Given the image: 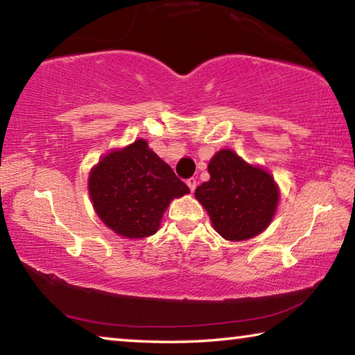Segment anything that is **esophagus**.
<instances>
[{
	"instance_id": "esophagus-1",
	"label": "esophagus",
	"mask_w": 355,
	"mask_h": 355,
	"mask_svg": "<svg viewBox=\"0 0 355 355\" xmlns=\"http://www.w3.org/2000/svg\"><path fill=\"white\" fill-rule=\"evenodd\" d=\"M196 178H194V177H191V178H188L187 180V184H188V188H189V191H194V189H196Z\"/></svg>"
}]
</instances>
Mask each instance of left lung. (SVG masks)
Wrapping results in <instances>:
<instances>
[{
  "mask_svg": "<svg viewBox=\"0 0 355 355\" xmlns=\"http://www.w3.org/2000/svg\"><path fill=\"white\" fill-rule=\"evenodd\" d=\"M207 171L211 180L199 184L194 196L222 238L244 241L270 225L279 198L270 173L249 166L232 149L218 151Z\"/></svg>",
  "mask_w": 355,
  "mask_h": 355,
  "instance_id": "1",
  "label": "left lung"
}]
</instances>
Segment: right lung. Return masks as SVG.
Here are the masks:
<instances>
[{
    "label": "right lung",
    "mask_w": 355,
    "mask_h": 355,
    "mask_svg": "<svg viewBox=\"0 0 355 355\" xmlns=\"http://www.w3.org/2000/svg\"><path fill=\"white\" fill-rule=\"evenodd\" d=\"M88 191L98 217L123 238L151 236L173 198L189 193L144 139L104 156L92 168Z\"/></svg>",
    "instance_id": "obj_1"
}]
</instances>
